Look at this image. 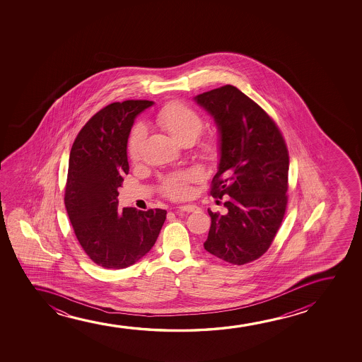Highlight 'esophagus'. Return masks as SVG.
Returning <instances> with one entry per match:
<instances>
[{
    "label": "esophagus",
    "instance_id": "obj_1",
    "mask_svg": "<svg viewBox=\"0 0 362 362\" xmlns=\"http://www.w3.org/2000/svg\"><path fill=\"white\" fill-rule=\"evenodd\" d=\"M179 211H185V213H194V211H198L199 208L197 205H182L179 206Z\"/></svg>",
    "mask_w": 362,
    "mask_h": 362
}]
</instances>
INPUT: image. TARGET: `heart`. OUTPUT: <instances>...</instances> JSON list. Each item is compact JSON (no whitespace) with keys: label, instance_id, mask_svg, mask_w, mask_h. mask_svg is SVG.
Wrapping results in <instances>:
<instances>
[{"label":"heart","instance_id":"b5f03b06","mask_svg":"<svg viewBox=\"0 0 362 362\" xmlns=\"http://www.w3.org/2000/svg\"><path fill=\"white\" fill-rule=\"evenodd\" d=\"M156 122L160 129L183 144H189L198 137L204 126L202 115L189 105L180 101H170L164 105L156 115ZM146 129L136 126L127 141V156L132 163H137L142 157ZM197 152L203 158H216L220 152V139L215 134H206L197 144ZM197 178L193 170H180L165 175L160 182V192L167 198L182 199L189 193V184Z\"/></svg>","mask_w":362,"mask_h":362}]
</instances>
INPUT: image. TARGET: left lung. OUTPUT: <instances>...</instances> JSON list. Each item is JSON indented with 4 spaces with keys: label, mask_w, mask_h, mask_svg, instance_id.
I'll list each match as a JSON object with an SVG mask.
<instances>
[{
    "label": "left lung",
    "mask_w": 362,
    "mask_h": 362,
    "mask_svg": "<svg viewBox=\"0 0 362 362\" xmlns=\"http://www.w3.org/2000/svg\"><path fill=\"white\" fill-rule=\"evenodd\" d=\"M221 134V159L210 195L226 199V213H213L204 247L243 266L267 252L288 203L289 154L274 119L247 95L225 85L198 95Z\"/></svg>",
    "instance_id": "1"
}]
</instances>
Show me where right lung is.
<instances>
[{
	"label": "right lung",
	"mask_w": 362,
	"mask_h": 362,
	"mask_svg": "<svg viewBox=\"0 0 362 362\" xmlns=\"http://www.w3.org/2000/svg\"><path fill=\"white\" fill-rule=\"evenodd\" d=\"M153 104L126 100L100 110L80 129L70 151L64 204L75 236L93 262L121 269L153 247L167 211L119 208L129 174L127 139L139 112Z\"/></svg>",
	"instance_id": "right-lung-1"
}]
</instances>
